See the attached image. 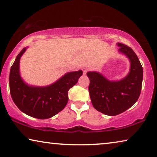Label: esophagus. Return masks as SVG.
I'll return each mask as SVG.
<instances>
[{"instance_id":"1","label":"esophagus","mask_w":157,"mask_h":157,"mask_svg":"<svg viewBox=\"0 0 157 157\" xmlns=\"http://www.w3.org/2000/svg\"><path fill=\"white\" fill-rule=\"evenodd\" d=\"M82 71H83V74L84 75H86V73H87V71H88V69L86 68H82Z\"/></svg>"}]
</instances>
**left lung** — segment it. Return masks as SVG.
Segmentation results:
<instances>
[{
	"label": "left lung",
	"mask_w": 157,
	"mask_h": 157,
	"mask_svg": "<svg viewBox=\"0 0 157 157\" xmlns=\"http://www.w3.org/2000/svg\"><path fill=\"white\" fill-rule=\"evenodd\" d=\"M119 51L131 62L130 72L119 81H110L97 72H88L89 95L94 108L109 116H115L130 108L140 96L143 71L138 56L131 47L117 43Z\"/></svg>",
	"instance_id": "left-lung-1"
}]
</instances>
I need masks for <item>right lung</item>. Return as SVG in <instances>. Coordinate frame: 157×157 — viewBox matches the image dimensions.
I'll use <instances>...</instances> for the list:
<instances>
[{"label": "right lung", "instance_id": "right-lung-1", "mask_svg": "<svg viewBox=\"0 0 157 157\" xmlns=\"http://www.w3.org/2000/svg\"><path fill=\"white\" fill-rule=\"evenodd\" d=\"M26 48L17 55L10 72V91L12 100L24 113L33 117L45 119L59 113L68 101V90L77 84L82 71L71 72L56 82L43 87L29 86L19 74V60Z\"/></svg>", "mask_w": 157, "mask_h": 157}]
</instances>
